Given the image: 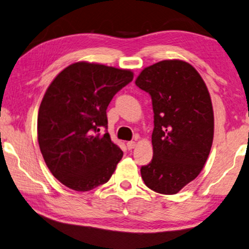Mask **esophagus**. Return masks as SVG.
<instances>
[{
  "mask_svg": "<svg viewBox=\"0 0 249 249\" xmlns=\"http://www.w3.org/2000/svg\"><path fill=\"white\" fill-rule=\"evenodd\" d=\"M135 142H133V141H131V142H127V143H126V146H127V148L128 149H133L134 147H135Z\"/></svg>",
  "mask_w": 249,
  "mask_h": 249,
  "instance_id": "esophagus-1",
  "label": "esophagus"
}]
</instances>
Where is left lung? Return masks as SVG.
Masks as SVG:
<instances>
[{
    "mask_svg": "<svg viewBox=\"0 0 249 249\" xmlns=\"http://www.w3.org/2000/svg\"><path fill=\"white\" fill-rule=\"evenodd\" d=\"M135 84L152 98L153 160L141 168L148 188L173 195L195 179L210 155L214 113L198 72L179 60H165L142 71Z\"/></svg>",
    "mask_w": 249,
    "mask_h": 249,
    "instance_id": "1",
    "label": "left lung"
}]
</instances>
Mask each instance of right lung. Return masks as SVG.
Listing matches in <instances>:
<instances>
[{
	"label": "right lung",
	"mask_w": 249,
	"mask_h": 249,
	"mask_svg": "<svg viewBox=\"0 0 249 249\" xmlns=\"http://www.w3.org/2000/svg\"><path fill=\"white\" fill-rule=\"evenodd\" d=\"M133 81L128 70L77 62L46 89L37 116V140L47 167L63 185L88 192L108 181L123 152L110 141L106 109Z\"/></svg>",
	"instance_id": "obj_1"
}]
</instances>
